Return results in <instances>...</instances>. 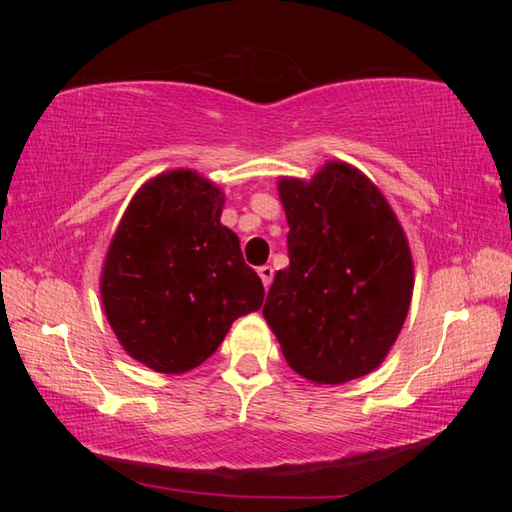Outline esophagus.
<instances>
[{"mask_svg":"<svg viewBox=\"0 0 512 512\" xmlns=\"http://www.w3.org/2000/svg\"><path fill=\"white\" fill-rule=\"evenodd\" d=\"M257 273H259V277H262V282H264V287L268 289L271 287V282H273V266H259L257 268Z\"/></svg>","mask_w":512,"mask_h":512,"instance_id":"34e87169","label":"esophagus"}]
</instances>
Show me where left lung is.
<instances>
[{"label": "left lung", "mask_w": 512, "mask_h": 512, "mask_svg": "<svg viewBox=\"0 0 512 512\" xmlns=\"http://www.w3.org/2000/svg\"><path fill=\"white\" fill-rule=\"evenodd\" d=\"M289 266L275 273L264 318L300 377L343 384L386 359L409 314L413 259L391 205L350 164L309 183L280 180Z\"/></svg>", "instance_id": "obj_1"}]
</instances>
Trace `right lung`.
I'll use <instances>...</instances> for the list:
<instances>
[{
	"label": "right lung",
	"instance_id": "add662e5",
	"mask_svg": "<svg viewBox=\"0 0 512 512\" xmlns=\"http://www.w3.org/2000/svg\"><path fill=\"white\" fill-rule=\"evenodd\" d=\"M223 194L194 171L162 173L128 205L101 275L108 323L133 359L178 375L210 359L264 284L221 225Z\"/></svg>",
	"mask_w": 512,
	"mask_h": 512
}]
</instances>
